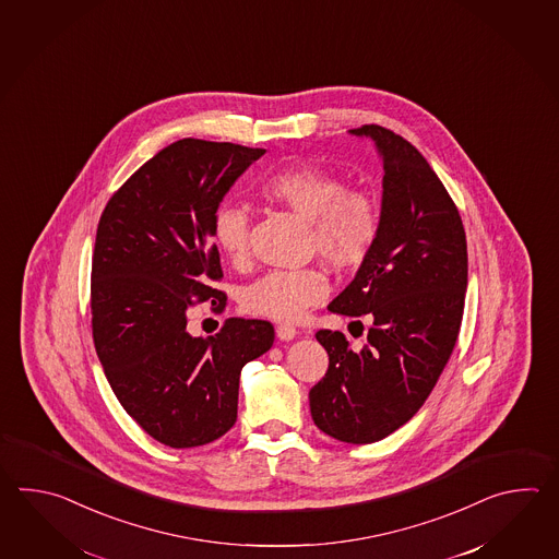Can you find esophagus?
<instances>
[{
	"label": "esophagus",
	"instance_id": "esophagus-1",
	"mask_svg": "<svg viewBox=\"0 0 559 559\" xmlns=\"http://www.w3.org/2000/svg\"><path fill=\"white\" fill-rule=\"evenodd\" d=\"M275 333H277V337H280V340L289 342V340H294V337H296L297 330L292 325V323H280V325L275 328Z\"/></svg>",
	"mask_w": 559,
	"mask_h": 559
}]
</instances>
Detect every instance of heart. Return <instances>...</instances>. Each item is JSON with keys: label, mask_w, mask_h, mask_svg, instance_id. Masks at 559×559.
Returning <instances> with one entry per match:
<instances>
[{"label": "heart", "mask_w": 559, "mask_h": 559, "mask_svg": "<svg viewBox=\"0 0 559 559\" xmlns=\"http://www.w3.org/2000/svg\"><path fill=\"white\" fill-rule=\"evenodd\" d=\"M260 195L265 202L309 222V251L335 272H352L366 263L378 243L381 207L378 198L330 169L292 166L263 179ZM251 217L236 203L215 210L212 236L227 262L241 265L250 255ZM330 292L328 275L318 267L275 270L243 289V309L260 318L294 321L306 309L321 304Z\"/></svg>", "instance_id": "b5f03b06"}]
</instances>
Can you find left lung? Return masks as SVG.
<instances>
[{"label":"left lung","mask_w":559,"mask_h":559,"mask_svg":"<svg viewBox=\"0 0 559 559\" xmlns=\"http://www.w3.org/2000/svg\"><path fill=\"white\" fill-rule=\"evenodd\" d=\"M352 133L371 138L383 159L381 231L328 309L368 316L371 328L361 352L342 332L316 333L330 366L309 390V409L335 440L373 443L416 416L452 356L464 316L467 243L455 203L412 143L376 123ZM354 323L364 332L361 321Z\"/></svg>","instance_id":"1"}]
</instances>
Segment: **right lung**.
Returning a JSON list of instances; mask_svg holds the SVG:
<instances>
[{
  "instance_id": "add662e5",
  "label": "right lung",
  "mask_w": 559,
  "mask_h": 559,
  "mask_svg": "<svg viewBox=\"0 0 559 559\" xmlns=\"http://www.w3.org/2000/svg\"><path fill=\"white\" fill-rule=\"evenodd\" d=\"M262 147L186 138L145 162L107 202L92 258L95 352L119 404L155 441L183 450L238 419L241 368L274 344V325L229 318L193 337L186 311L227 296L212 219Z\"/></svg>"
}]
</instances>
